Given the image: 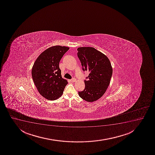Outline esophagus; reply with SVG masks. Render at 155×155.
<instances>
[{
    "label": "esophagus",
    "mask_w": 155,
    "mask_h": 155,
    "mask_svg": "<svg viewBox=\"0 0 155 155\" xmlns=\"http://www.w3.org/2000/svg\"><path fill=\"white\" fill-rule=\"evenodd\" d=\"M76 81V79L75 78H73L71 80V81L72 82H75Z\"/></svg>",
    "instance_id": "obj_1"
}]
</instances>
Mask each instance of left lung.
<instances>
[{
	"label": "left lung",
	"instance_id": "1",
	"mask_svg": "<svg viewBox=\"0 0 155 155\" xmlns=\"http://www.w3.org/2000/svg\"><path fill=\"white\" fill-rule=\"evenodd\" d=\"M77 55L84 71L90 74L84 80L85 88L78 92L81 98L87 102L97 100L105 93L110 82L113 68L105 55L93 47H80Z\"/></svg>",
	"mask_w": 155,
	"mask_h": 155
}]
</instances>
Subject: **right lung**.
Here are the masks:
<instances>
[{
	"label": "right lung",
	"instance_id": "right-lung-1",
	"mask_svg": "<svg viewBox=\"0 0 155 155\" xmlns=\"http://www.w3.org/2000/svg\"><path fill=\"white\" fill-rule=\"evenodd\" d=\"M69 49L61 46L49 48L39 55L33 65L34 82L40 94L47 100H55L61 97L68 84V81L62 77L59 63Z\"/></svg>",
	"mask_w": 155,
	"mask_h": 155
}]
</instances>
